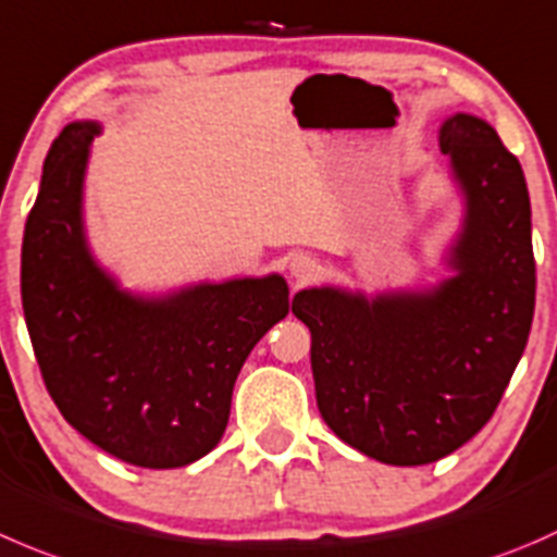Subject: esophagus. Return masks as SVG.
I'll list each match as a JSON object with an SVG mask.
<instances>
[{
	"label": "esophagus",
	"mask_w": 557,
	"mask_h": 557,
	"mask_svg": "<svg viewBox=\"0 0 557 557\" xmlns=\"http://www.w3.org/2000/svg\"><path fill=\"white\" fill-rule=\"evenodd\" d=\"M288 269H290V277L310 280L312 272H315V261H312L310 256H294L288 261Z\"/></svg>",
	"instance_id": "34e87169"
}]
</instances>
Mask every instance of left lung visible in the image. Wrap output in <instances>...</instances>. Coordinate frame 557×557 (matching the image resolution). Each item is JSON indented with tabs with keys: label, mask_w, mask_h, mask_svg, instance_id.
<instances>
[{
	"label": "left lung",
	"mask_w": 557,
	"mask_h": 557,
	"mask_svg": "<svg viewBox=\"0 0 557 557\" xmlns=\"http://www.w3.org/2000/svg\"><path fill=\"white\" fill-rule=\"evenodd\" d=\"M438 144L462 196L460 231L444 258L449 277L372 296L337 285L294 296V315L312 334L323 422L386 466L441 460L490 422L536 305L520 160L473 113L446 116Z\"/></svg>",
	"instance_id": "1"
}]
</instances>
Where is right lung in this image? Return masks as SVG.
<instances>
[{
	"mask_svg": "<svg viewBox=\"0 0 557 557\" xmlns=\"http://www.w3.org/2000/svg\"><path fill=\"white\" fill-rule=\"evenodd\" d=\"M100 122L48 149L21 247V301L42 381L95 446L138 468H182L220 444L258 339L290 310L283 274L122 288L86 239L84 180Z\"/></svg>",
	"mask_w": 557,
	"mask_h": 557,
	"instance_id": "add662e5",
	"label": "right lung"
}]
</instances>
